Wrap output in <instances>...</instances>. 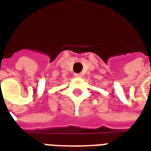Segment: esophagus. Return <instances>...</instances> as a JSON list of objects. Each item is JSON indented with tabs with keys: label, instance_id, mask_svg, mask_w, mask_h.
Returning <instances> with one entry per match:
<instances>
[{
	"label": "esophagus",
	"instance_id": "34e87169",
	"mask_svg": "<svg viewBox=\"0 0 151 151\" xmlns=\"http://www.w3.org/2000/svg\"><path fill=\"white\" fill-rule=\"evenodd\" d=\"M74 76H75V77H77V78L82 77V75H81V74H80V73H76L75 75H74Z\"/></svg>",
	"mask_w": 151,
	"mask_h": 151
}]
</instances>
